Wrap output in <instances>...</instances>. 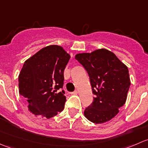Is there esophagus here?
Instances as JSON below:
<instances>
[{"label":"esophagus","instance_id":"esophagus-1","mask_svg":"<svg viewBox=\"0 0 148 148\" xmlns=\"http://www.w3.org/2000/svg\"><path fill=\"white\" fill-rule=\"evenodd\" d=\"M78 93H79L78 90H75V91H74V95H77V94H78Z\"/></svg>","mask_w":148,"mask_h":148}]
</instances>
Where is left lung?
Wrapping results in <instances>:
<instances>
[{"mask_svg": "<svg viewBox=\"0 0 148 148\" xmlns=\"http://www.w3.org/2000/svg\"><path fill=\"white\" fill-rule=\"evenodd\" d=\"M75 59L87 71L95 95L92 104L84 112L85 117L95 124L108 122L127 100L130 86L127 66L106 49L77 53Z\"/></svg>", "mask_w": 148, "mask_h": 148, "instance_id": "obj_1", "label": "left lung"}]
</instances>
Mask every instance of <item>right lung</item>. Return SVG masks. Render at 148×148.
<instances>
[{
	"label": "right lung",
	"mask_w": 148,
	"mask_h": 148,
	"mask_svg": "<svg viewBox=\"0 0 148 148\" xmlns=\"http://www.w3.org/2000/svg\"><path fill=\"white\" fill-rule=\"evenodd\" d=\"M70 56L61 46L50 45L28 59L18 76L19 94L35 116L49 119L64 108V71Z\"/></svg>",
	"instance_id": "obj_1"
}]
</instances>
